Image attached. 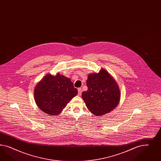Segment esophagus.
<instances>
[{"instance_id": "obj_1", "label": "esophagus", "mask_w": 161, "mask_h": 161, "mask_svg": "<svg viewBox=\"0 0 161 161\" xmlns=\"http://www.w3.org/2000/svg\"><path fill=\"white\" fill-rule=\"evenodd\" d=\"M82 93V89L81 88H78V96H81Z\"/></svg>"}]
</instances>
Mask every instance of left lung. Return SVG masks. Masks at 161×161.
I'll list each match as a JSON object with an SVG mask.
<instances>
[{"instance_id":"1","label":"left lung","mask_w":161,"mask_h":161,"mask_svg":"<svg viewBox=\"0 0 161 161\" xmlns=\"http://www.w3.org/2000/svg\"><path fill=\"white\" fill-rule=\"evenodd\" d=\"M88 90L82 98L88 109L96 116H102L117 107L120 92L116 81L104 69L98 73L90 74L87 80Z\"/></svg>"}]
</instances>
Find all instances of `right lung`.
<instances>
[{
  "instance_id": "obj_1",
  "label": "right lung",
  "mask_w": 161,
  "mask_h": 161,
  "mask_svg": "<svg viewBox=\"0 0 161 161\" xmlns=\"http://www.w3.org/2000/svg\"><path fill=\"white\" fill-rule=\"evenodd\" d=\"M77 93V89L69 78L59 73L55 76L48 74L35 86L34 99L42 112L56 116Z\"/></svg>"
}]
</instances>
